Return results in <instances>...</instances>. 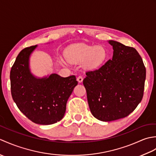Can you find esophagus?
Listing matches in <instances>:
<instances>
[{"mask_svg": "<svg viewBox=\"0 0 156 156\" xmlns=\"http://www.w3.org/2000/svg\"><path fill=\"white\" fill-rule=\"evenodd\" d=\"M83 80V78H82V76H79L77 77V81L79 82V83H81V82Z\"/></svg>", "mask_w": 156, "mask_h": 156, "instance_id": "esophagus-1", "label": "esophagus"}]
</instances>
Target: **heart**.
Here are the masks:
<instances>
[{"instance_id":"heart-1","label":"heart","mask_w":156,"mask_h":156,"mask_svg":"<svg viewBox=\"0 0 156 156\" xmlns=\"http://www.w3.org/2000/svg\"><path fill=\"white\" fill-rule=\"evenodd\" d=\"M107 53L102 46H88L85 45H72L66 51V56L71 61L82 62L88 69L100 66L107 58Z\"/></svg>"}]
</instances>
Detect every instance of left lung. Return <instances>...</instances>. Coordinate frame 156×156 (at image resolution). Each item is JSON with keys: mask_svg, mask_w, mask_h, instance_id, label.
I'll list each match as a JSON object with an SVG mask.
<instances>
[{"mask_svg": "<svg viewBox=\"0 0 156 156\" xmlns=\"http://www.w3.org/2000/svg\"><path fill=\"white\" fill-rule=\"evenodd\" d=\"M112 59L94 70L87 71L83 84L92 115L102 121L127 117L141 101L146 69L133 47L109 41Z\"/></svg>", "mask_w": 156, "mask_h": 156, "instance_id": "obj_1", "label": "left lung"}]
</instances>
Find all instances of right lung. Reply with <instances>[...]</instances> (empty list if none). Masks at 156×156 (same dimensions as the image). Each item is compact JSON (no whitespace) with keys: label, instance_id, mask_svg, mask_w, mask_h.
<instances>
[{"label":"right lung","instance_id":"1","mask_svg":"<svg viewBox=\"0 0 156 156\" xmlns=\"http://www.w3.org/2000/svg\"><path fill=\"white\" fill-rule=\"evenodd\" d=\"M36 46L25 48L16 57L10 73L11 95L29 120L51 125L64 117L66 102L78 82L74 75L62 78L52 74L48 78H35L29 71V58Z\"/></svg>","mask_w":156,"mask_h":156}]
</instances>
